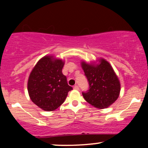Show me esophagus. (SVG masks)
I'll use <instances>...</instances> for the list:
<instances>
[{
	"label": "esophagus",
	"instance_id": "esophagus-1",
	"mask_svg": "<svg viewBox=\"0 0 148 148\" xmlns=\"http://www.w3.org/2000/svg\"><path fill=\"white\" fill-rule=\"evenodd\" d=\"M74 90H79V86H76H76H74Z\"/></svg>",
	"mask_w": 148,
	"mask_h": 148
}]
</instances>
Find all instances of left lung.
<instances>
[{
    "mask_svg": "<svg viewBox=\"0 0 148 148\" xmlns=\"http://www.w3.org/2000/svg\"><path fill=\"white\" fill-rule=\"evenodd\" d=\"M99 64H88L83 61L81 67L87 78L89 89L83 92L86 101L98 108L111 106L118 98L120 84L108 62L101 58Z\"/></svg>",
    "mask_w": 148,
    "mask_h": 148,
    "instance_id": "1",
    "label": "left lung"
}]
</instances>
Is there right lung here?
<instances>
[{
	"label": "right lung",
	"instance_id": "obj_1",
	"mask_svg": "<svg viewBox=\"0 0 148 148\" xmlns=\"http://www.w3.org/2000/svg\"><path fill=\"white\" fill-rule=\"evenodd\" d=\"M64 62L46 56L40 59L30 72L28 91L30 99L46 111H52L64 102L72 88L62 74Z\"/></svg>",
	"mask_w": 148,
	"mask_h": 148
}]
</instances>
